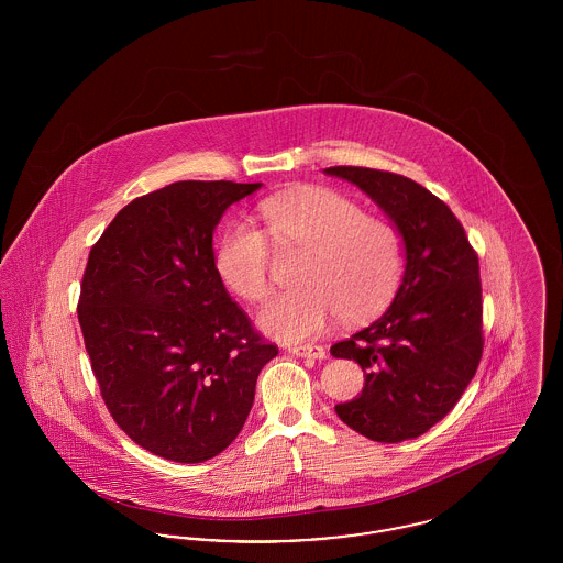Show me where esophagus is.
<instances>
[{
    "label": "esophagus",
    "mask_w": 563,
    "mask_h": 563,
    "mask_svg": "<svg viewBox=\"0 0 563 563\" xmlns=\"http://www.w3.org/2000/svg\"><path fill=\"white\" fill-rule=\"evenodd\" d=\"M289 352L295 356H303V358H324V349L314 346V344H295V346H289Z\"/></svg>",
    "instance_id": "obj_1"
}]
</instances>
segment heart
<instances>
[{"instance_id": "heart-1", "label": "heart", "mask_w": 563, "mask_h": 563, "mask_svg": "<svg viewBox=\"0 0 563 563\" xmlns=\"http://www.w3.org/2000/svg\"><path fill=\"white\" fill-rule=\"evenodd\" d=\"M266 234L280 253H306L294 294L278 295L260 314V327L280 342H301L327 331L338 317L367 321L397 294L405 272L399 230L349 196L329 188H297L262 207ZM246 221L225 228L214 266L246 301L272 289V249Z\"/></svg>"}]
</instances>
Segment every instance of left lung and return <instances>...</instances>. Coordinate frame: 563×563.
I'll use <instances>...</instances> for the list:
<instances>
[{
    "label": "left lung",
    "instance_id": "8db88e82",
    "mask_svg": "<svg viewBox=\"0 0 563 563\" xmlns=\"http://www.w3.org/2000/svg\"><path fill=\"white\" fill-rule=\"evenodd\" d=\"M324 173L372 196L401 232L407 260L390 308L331 346L365 372L363 393L335 411L372 441L416 439L454 409L482 361L477 251L452 209L409 177L363 166Z\"/></svg>",
    "mask_w": 563,
    "mask_h": 563
}]
</instances>
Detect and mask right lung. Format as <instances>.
Masks as SVG:
<instances>
[{"label": "right lung", "mask_w": 563, "mask_h": 563, "mask_svg": "<svg viewBox=\"0 0 563 563\" xmlns=\"http://www.w3.org/2000/svg\"><path fill=\"white\" fill-rule=\"evenodd\" d=\"M262 184L177 181L134 198L92 244L78 319L111 418L173 462L221 454L278 354L230 297L213 230Z\"/></svg>", "instance_id": "obj_1"}]
</instances>
